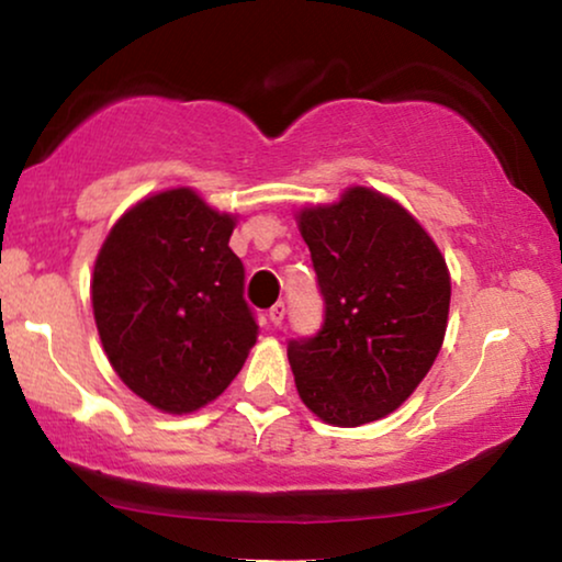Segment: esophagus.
Listing matches in <instances>:
<instances>
[{
	"label": "esophagus",
	"instance_id": "obj_1",
	"mask_svg": "<svg viewBox=\"0 0 562 562\" xmlns=\"http://www.w3.org/2000/svg\"><path fill=\"white\" fill-rule=\"evenodd\" d=\"M285 313H288V305L285 303H274L272 308H269V321H272L274 326H280L282 321H285Z\"/></svg>",
	"mask_w": 562,
	"mask_h": 562
}]
</instances>
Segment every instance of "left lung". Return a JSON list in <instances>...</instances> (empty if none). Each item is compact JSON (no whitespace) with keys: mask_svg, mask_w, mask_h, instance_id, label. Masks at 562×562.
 I'll return each instance as SVG.
<instances>
[{"mask_svg":"<svg viewBox=\"0 0 562 562\" xmlns=\"http://www.w3.org/2000/svg\"><path fill=\"white\" fill-rule=\"evenodd\" d=\"M297 228L326 303L321 331L288 344L297 395L326 424L378 422L416 391L442 349L450 269L422 223L370 187L303 207Z\"/></svg>","mask_w":562,"mask_h":562,"instance_id":"left-lung-1","label":"left lung"}]
</instances>
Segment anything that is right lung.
Listing matches in <instances>:
<instances>
[{"label": "right lung", "instance_id": "obj_1", "mask_svg": "<svg viewBox=\"0 0 562 562\" xmlns=\"http://www.w3.org/2000/svg\"><path fill=\"white\" fill-rule=\"evenodd\" d=\"M236 218L190 187L120 215L92 274V308L112 370L164 414H192L244 368L259 326L244 301Z\"/></svg>", "mask_w": 562, "mask_h": 562}]
</instances>
